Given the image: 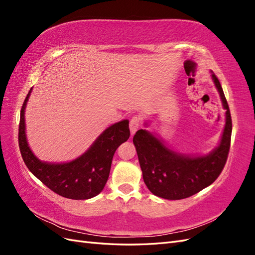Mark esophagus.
<instances>
[{
    "instance_id": "esophagus-1",
    "label": "esophagus",
    "mask_w": 255,
    "mask_h": 255,
    "mask_svg": "<svg viewBox=\"0 0 255 255\" xmlns=\"http://www.w3.org/2000/svg\"><path fill=\"white\" fill-rule=\"evenodd\" d=\"M140 126V118L137 117V116H134L132 119L129 120V129H130V134L134 135L136 133V130L139 128Z\"/></svg>"
}]
</instances>
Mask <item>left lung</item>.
Instances as JSON below:
<instances>
[{
    "label": "left lung",
    "mask_w": 255,
    "mask_h": 255,
    "mask_svg": "<svg viewBox=\"0 0 255 255\" xmlns=\"http://www.w3.org/2000/svg\"><path fill=\"white\" fill-rule=\"evenodd\" d=\"M212 76L227 110V121L220 144L211 154L183 156L168 149L145 129L137 130L134 135L143 181L153 195L167 200L191 197L214 183L225 168L231 145L232 119L219 80L214 73Z\"/></svg>",
    "instance_id": "obj_1"
}]
</instances>
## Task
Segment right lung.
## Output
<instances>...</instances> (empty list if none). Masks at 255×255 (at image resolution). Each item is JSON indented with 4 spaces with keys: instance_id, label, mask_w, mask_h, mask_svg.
<instances>
[{
    "instance_id": "right-lung-1",
    "label": "right lung",
    "mask_w": 255,
    "mask_h": 255,
    "mask_svg": "<svg viewBox=\"0 0 255 255\" xmlns=\"http://www.w3.org/2000/svg\"><path fill=\"white\" fill-rule=\"evenodd\" d=\"M30 91L22 105L18 133L20 152L26 167L45 186L61 197L85 200L97 196L109 180L116 150L128 139V120L106 128L86 153L70 163H42L30 151L25 136L24 110Z\"/></svg>"
}]
</instances>
